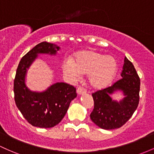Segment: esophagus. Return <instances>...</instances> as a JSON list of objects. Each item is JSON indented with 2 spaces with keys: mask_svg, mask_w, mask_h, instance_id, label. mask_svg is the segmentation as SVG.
<instances>
[{
  "mask_svg": "<svg viewBox=\"0 0 154 154\" xmlns=\"http://www.w3.org/2000/svg\"><path fill=\"white\" fill-rule=\"evenodd\" d=\"M85 92H86L85 89H84L83 88L80 87V86L77 88V94H79V95H81V94H85Z\"/></svg>",
  "mask_w": 154,
  "mask_h": 154,
  "instance_id": "obj_1",
  "label": "esophagus"
}]
</instances>
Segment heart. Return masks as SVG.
Here are the masks:
<instances>
[{
	"mask_svg": "<svg viewBox=\"0 0 154 154\" xmlns=\"http://www.w3.org/2000/svg\"><path fill=\"white\" fill-rule=\"evenodd\" d=\"M64 73L73 80H77L81 74H88L91 85L102 88L112 82L118 69L115 58L95 50H82L66 58L63 62Z\"/></svg>",
	"mask_w": 154,
	"mask_h": 154,
	"instance_id": "1",
	"label": "heart"
}]
</instances>
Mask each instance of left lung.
<instances>
[{"label": "left lung", "instance_id": "8db88e82", "mask_svg": "<svg viewBox=\"0 0 154 154\" xmlns=\"http://www.w3.org/2000/svg\"><path fill=\"white\" fill-rule=\"evenodd\" d=\"M122 78L109 87L93 93L94 107L90 117L91 121L103 129H115L121 127L132 116L140 101V80L134 65L126 57L122 72ZM122 90L124 100L112 101L109 94Z\"/></svg>", "mask_w": 154, "mask_h": 154}]
</instances>
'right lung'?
I'll return each mask as SVG.
<instances>
[{
  "instance_id": "obj_1",
  "label": "right lung",
  "mask_w": 154,
  "mask_h": 154,
  "mask_svg": "<svg viewBox=\"0 0 154 154\" xmlns=\"http://www.w3.org/2000/svg\"><path fill=\"white\" fill-rule=\"evenodd\" d=\"M60 47L43 42L27 52L20 60L14 81V101L23 117L32 126L51 128L61 121L71 102L76 98L73 85L57 82L45 92H32L25 84L27 69L39 53L55 55Z\"/></svg>"
}]
</instances>
